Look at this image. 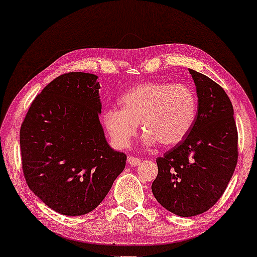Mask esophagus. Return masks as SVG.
<instances>
[{
  "label": "esophagus",
  "mask_w": 257,
  "mask_h": 257,
  "mask_svg": "<svg viewBox=\"0 0 257 257\" xmlns=\"http://www.w3.org/2000/svg\"><path fill=\"white\" fill-rule=\"evenodd\" d=\"M128 163L131 164L132 167H137V166H139V164L141 163V159L140 158H137V157H133V156H131V157H128Z\"/></svg>",
  "instance_id": "34e87169"
}]
</instances>
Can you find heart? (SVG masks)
<instances>
[{
    "mask_svg": "<svg viewBox=\"0 0 257 257\" xmlns=\"http://www.w3.org/2000/svg\"><path fill=\"white\" fill-rule=\"evenodd\" d=\"M120 110L104 112L102 123L117 149H126L137 135L138 124L147 145L175 146L187 137L198 112V99L190 85L144 82L119 99Z\"/></svg>",
    "mask_w": 257,
    "mask_h": 257,
    "instance_id": "1",
    "label": "heart"
}]
</instances>
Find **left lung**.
<instances>
[{
  "instance_id": "1",
  "label": "left lung",
  "mask_w": 257,
  "mask_h": 257,
  "mask_svg": "<svg viewBox=\"0 0 257 257\" xmlns=\"http://www.w3.org/2000/svg\"><path fill=\"white\" fill-rule=\"evenodd\" d=\"M196 84L198 112L181 143L156 159L152 193L179 216H196L221 198L238 162V132L233 106L223 88L188 69Z\"/></svg>"
}]
</instances>
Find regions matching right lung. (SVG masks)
Masks as SVG:
<instances>
[{
  "label": "right lung",
  "mask_w": 257,
  "mask_h": 257,
  "mask_svg": "<svg viewBox=\"0 0 257 257\" xmlns=\"http://www.w3.org/2000/svg\"><path fill=\"white\" fill-rule=\"evenodd\" d=\"M98 76L69 72L35 98L20 128L26 184L59 214L78 216L98 206L125 167L108 146L99 114Z\"/></svg>",
  "instance_id": "right-lung-1"
}]
</instances>
